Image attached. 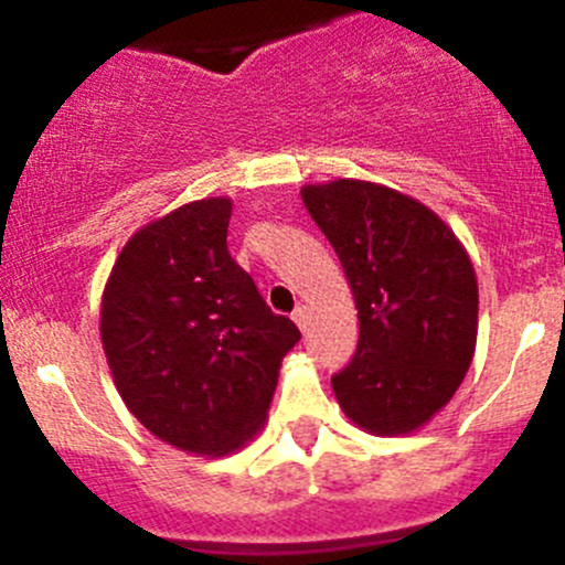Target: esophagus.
Here are the masks:
<instances>
[{"label":"esophagus","mask_w":565,"mask_h":565,"mask_svg":"<svg viewBox=\"0 0 565 565\" xmlns=\"http://www.w3.org/2000/svg\"><path fill=\"white\" fill-rule=\"evenodd\" d=\"M292 319H295V324H298L300 330H306V322H309V309H306V306H298V309H295Z\"/></svg>","instance_id":"esophagus-1"}]
</instances>
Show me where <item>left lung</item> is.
I'll use <instances>...</instances> for the list:
<instances>
[{
  "mask_svg": "<svg viewBox=\"0 0 565 565\" xmlns=\"http://www.w3.org/2000/svg\"><path fill=\"white\" fill-rule=\"evenodd\" d=\"M355 298L358 350L333 374L352 424L409 435L440 413L470 369L478 335V281L446 221L418 199L366 180L300 191Z\"/></svg>",
  "mask_w": 565,
  "mask_h": 565,
  "instance_id": "1",
  "label": "left lung"
}]
</instances>
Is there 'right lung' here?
Returning a JSON list of instances; mask_svg holds the SVG:
<instances>
[{
    "instance_id": "add662e5",
    "label": "right lung",
    "mask_w": 565,
    "mask_h": 565,
    "mask_svg": "<svg viewBox=\"0 0 565 565\" xmlns=\"http://www.w3.org/2000/svg\"><path fill=\"white\" fill-rule=\"evenodd\" d=\"M232 199L182 204L136 232L111 267L100 339L119 396L180 451L221 457L265 426L281 358L300 341L232 259Z\"/></svg>"
}]
</instances>
